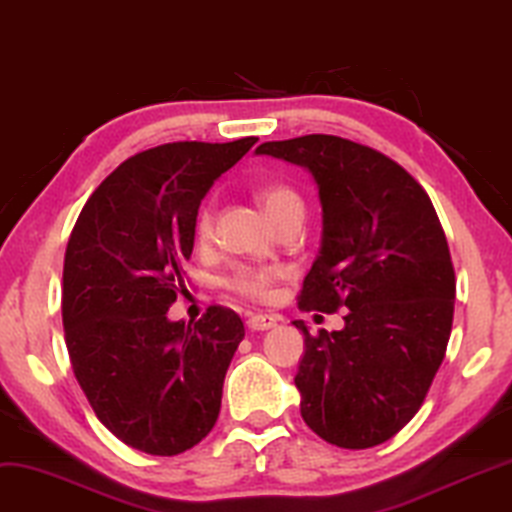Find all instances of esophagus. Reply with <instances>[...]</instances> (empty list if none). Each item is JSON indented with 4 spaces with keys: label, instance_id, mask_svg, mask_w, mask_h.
Wrapping results in <instances>:
<instances>
[{
    "label": "esophagus",
    "instance_id": "34e87169",
    "mask_svg": "<svg viewBox=\"0 0 512 512\" xmlns=\"http://www.w3.org/2000/svg\"><path fill=\"white\" fill-rule=\"evenodd\" d=\"M276 323L278 319L271 314H252L248 319V328L250 331H269V328H274Z\"/></svg>",
    "mask_w": 512,
    "mask_h": 512
}]
</instances>
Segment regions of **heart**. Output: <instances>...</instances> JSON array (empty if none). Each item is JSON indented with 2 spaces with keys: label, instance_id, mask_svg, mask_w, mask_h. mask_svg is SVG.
I'll list each match as a JSON object with an SVG mask.
<instances>
[{
  "label": "heart",
  "instance_id": "obj_1",
  "mask_svg": "<svg viewBox=\"0 0 512 512\" xmlns=\"http://www.w3.org/2000/svg\"><path fill=\"white\" fill-rule=\"evenodd\" d=\"M260 203L276 224L286 219L304 217V200L293 186L288 184H269L260 191ZM215 229V205L205 203L196 215V238L198 243H208ZM281 278V269L276 267H257V264H241L224 278V286L231 293L245 297V300L264 302L274 293L276 281Z\"/></svg>",
  "mask_w": 512,
  "mask_h": 512
}]
</instances>
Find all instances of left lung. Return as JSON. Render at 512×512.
<instances>
[{"label": "left lung", "mask_w": 512, "mask_h": 512, "mask_svg": "<svg viewBox=\"0 0 512 512\" xmlns=\"http://www.w3.org/2000/svg\"><path fill=\"white\" fill-rule=\"evenodd\" d=\"M257 153L312 172L321 250L302 312L347 309L342 331L312 335L295 385L304 423L340 449H371L423 406L454 323L456 274L432 200L399 163L333 134L267 141Z\"/></svg>", "instance_id": "1"}]
</instances>
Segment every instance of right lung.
Segmentation results:
<instances>
[{
  "mask_svg": "<svg viewBox=\"0 0 512 512\" xmlns=\"http://www.w3.org/2000/svg\"><path fill=\"white\" fill-rule=\"evenodd\" d=\"M255 141H174L132 155L68 238L61 309L73 373L96 418L144 454H184L217 423L241 316L212 304L186 326L167 309L186 290L200 200Z\"/></svg>",
  "mask_w": 512,
  "mask_h": 512,
  "instance_id": "add662e5",
  "label": "right lung"
}]
</instances>
